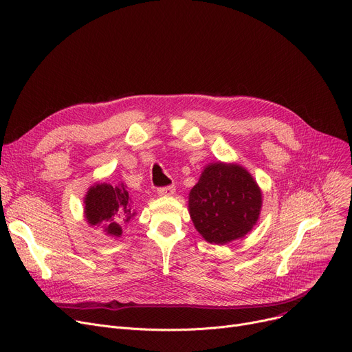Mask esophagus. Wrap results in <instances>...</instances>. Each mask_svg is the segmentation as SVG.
<instances>
[{"mask_svg": "<svg viewBox=\"0 0 352 352\" xmlns=\"http://www.w3.org/2000/svg\"><path fill=\"white\" fill-rule=\"evenodd\" d=\"M157 192H158L160 195H165V197H168V195H173V194L175 192V187H174V186H166V187H160V188L157 190Z\"/></svg>", "mask_w": 352, "mask_h": 352, "instance_id": "34e87169", "label": "esophagus"}]
</instances>
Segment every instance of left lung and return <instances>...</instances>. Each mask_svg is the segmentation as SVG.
Here are the masks:
<instances>
[{
    "label": "left lung",
    "instance_id": "left-lung-1",
    "mask_svg": "<svg viewBox=\"0 0 352 352\" xmlns=\"http://www.w3.org/2000/svg\"><path fill=\"white\" fill-rule=\"evenodd\" d=\"M262 207V192L244 168L208 165L190 192V216L208 243L226 244L248 234Z\"/></svg>",
    "mask_w": 352,
    "mask_h": 352
}]
</instances>
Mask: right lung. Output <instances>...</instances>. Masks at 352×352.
Instances as JSON below:
<instances>
[{"instance_id": "right-lung-1", "label": "right lung", "mask_w": 352, "mask_h": 352, "mask_svg": "<svg viewBox=\"0 0 352 352\" xmlns=\"http://www.w3.org/2000/svg\"><path fill=\"white\" fill-rule=\"evenodd\" d=\"M86 220L91 226H100L112 236L122 234V224L129 223L135 216L129 194L125 186L96 184L87 191L85 198Z\"/></svg>"}]
</instances>
